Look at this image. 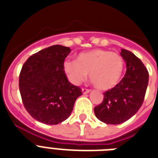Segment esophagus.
I'll return each mask as SVG.
<instances>
[{
    "label": "esophagus",
    "instance_id": "34e87169",
    "mask_svg": "<svg viewBox=\"0 0 158 158\" xmlns=\"http://www.w3.org/2000/svg\"><path fill=\"white\" fill-rule=\"evenodd\" d=\"M91 91V90H90V89H87V88H83V89H82V92H83V94H89V92Z\"/></svg>",
    "mask_w": 158,
    "mask_h": 158
}]
</instances>
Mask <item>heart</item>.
Listing matches in <instances>:
<instances>
[{
  "mask_svg": "<svg viewBox=\"0 0 158 158\" xmlns=\"http://www.w3.org/2000/svg\"><path fill=\"white\" fill-rule=\"evenodd\" d=\"M63 67L73 84H80L89 73V78L94 86L102 90H108L120 81L124 60L116 52L95 49L79 54L76 61L66 60Z\"/></svg>",
  "mask_w": 158,
  "mask_h": 158,
  "instance_id": "b5f03b06",
  "label": "heart"
}]
</instances>
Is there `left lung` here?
I'll return each mask as SVG.
<instances>
[{
	"mask_svg": "<svg viewBox=\"0 0 158 158\" xmlns=\"http://www.w3.org/2000/svg\"><path fill=\"white\" fill-rule=\"evenodd\" d=\"M126 73L119 84L106 91L103 101L94 107L97 118L106 124L119 125L136 114L141 107L148 84V71L141 60L122 49Z\"/></svg>",
	"mask_w": 158,
	"mask_h": 158,
	"instance_id": "8db88e82",
	"label": "left lung"
}]
</instances>
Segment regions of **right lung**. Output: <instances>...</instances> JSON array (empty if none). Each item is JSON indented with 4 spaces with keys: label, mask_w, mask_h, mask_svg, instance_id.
Masks as SVG:
<instances>
[{
    "label": "right lung",
    "mask_w": 158,
    "mask_h": 158,
    "mask_svg": "<svg viewBox=\"0 0 158 158\" xmlns=\"http://www.w3.org/2000/svg\"><path fill=\"white\" fill-rule=\"evenodd\" d=\"M69 52L64 46H51L31 56L21 69L19 87L23 106L32 117L46 125L66 120L83 94L64 73V60Z\"/></svg>",
    "instance_id": "1"
}]
</instances>
